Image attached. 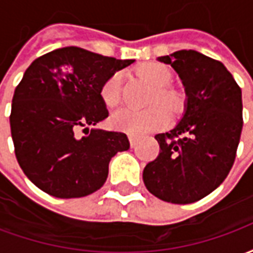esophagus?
I'll list each match as a JSON object with an SVG mask.
<instances>
[{
	"instance_id": "esophagus-1",
	"label": "esophagus",
	"mask_w": 253,
	"mask_h": 253,
	"mask_svg": "<svg viewBox=\"0 0 253 253\" xmlns=\"http://www.w3.org/2000/svg\"><path fill=\"white\" fill-rule=\"evenodd\" d=\"M128 141H130V146H131V148H135V145H137L138 142V138L134 137V135H130V137H128Z\"/></svg>"
}]
</instances>
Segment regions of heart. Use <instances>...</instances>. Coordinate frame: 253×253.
<instances>
[{
  "label": "heart",
  "instance_id": "heart-1",
  "mask_svg": "<svg viewBox=\"0 0 253 253\" xmlns=\"http://www.w3.org/2000/svg\"><path fill=\"white\" fill-rule=\"evenodd\" d=\"M138 76L150 84L154 90L150 108L143 111L119 110L111 115L110 123L115 130L130 135H142L159 130L169 121V114H179L184 107V97L180 92L168 88L172 81V73L163 63L149 62L138 67ZM123 74H112L101 86L100 94L108 108H114L121 103Z\"/></svg>",
  "mask_w": 253,
  "mask_h": 253
}]
</instances>
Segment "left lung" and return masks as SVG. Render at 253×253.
Returning <instances> with one entry per match:
<instances>
[{
  "instance_id": "left-lung-1",
  "label": "left lung",
  "mask_w": 253,
  "mask_h": 253,
  "mask_svg": "<svg viewBox=\"0 0 253 253\" xmlns=\"http://www.w3.org/2000/svg\"><path fill=\"white\" fill-rule=\"evenodd\" d=\"M157 61L170 65L186 92L184 114L157 134L159 157L143 169V183L169 203H194L219 187L236 159L243 130L241 89L223 63L195 50Z\"/></svg>"
}]
</instances>
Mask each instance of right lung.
<instances>
[{"mask_svg":"<svg viewBox=\"0 0 253 253\" xmlns=\"http://www.w3.org/2000/svg\"><path fill=\"white\" fill-rule=\"evenodd\" d=\"M131 63L69 46L42 55L25 70L9 121L16 159L38 188L67 199L103 187L111 159L128 150L130 142L123 132L94 127L108 116L100 90ZM80 126L86 136L78 137Z\"/></svg>","mask_w":253,"mask_h":253,"instance_id":"obj_1","label":"right lung"}]
</instances>
